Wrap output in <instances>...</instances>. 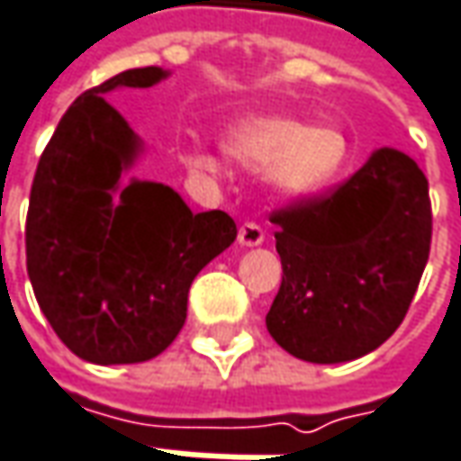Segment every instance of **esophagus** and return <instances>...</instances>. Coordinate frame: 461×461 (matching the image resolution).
Returning a JSON list of instances; mask_svg holds the SVG:
<instances>
[{
    "label": "esophagus",
    "instance_id": "34e87169",
    "mask_svg": "<svg viewBox=\"0 0 461 461\" xmlns=\"http://www.w3.org/2000/svg\"><path fill=\"white\" fill-rule=\"evenodd\" d=\"M239 243L240 246H258L264 243V228L254 221H246L239 228Z\"/></svg>",
    "mask_w": 461,
    "mask_h": 461
}]
</instances>
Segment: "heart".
I'll return each mask as SVG.
<instances>
[{"mask_svg": "<svg viewBox=\"0 0 461 461\" xmlns=\"http://www.w3.org/2000/svg\"><path fill=\"white\" fill-rule=\"evenodd\" d=\"M228 153L246 167H267V179L290 197L315 194L344 167L348 143L339 128L315 125L282 115L246 117L225 135ZM186 164L197 171H215L218 161L203 146L186 151Z\"/></svg>", "mask_w": 461, "mask_h": 461, "instance_id": "heart-1", "label": "heart"}]
</instances>
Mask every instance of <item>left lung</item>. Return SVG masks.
Wrapping results in <instances>:
<instances>
[{"mask_svg": "<svg viewBox=\"0 0 461 461\" xmlns=\"http://www.w3.org/2000/svg\"><path fill=\"white\" fill-rule=\"evenodd\" d=\"M282 285L267 312L276 344L303 362L359 359L402 323L431 251L429 179L380 149L328 192L269 215Z\"/></svg>", "mask_w": 461, "mask_h": 461, "instance_id": "obj_1", "label": "left lung"}]
</instances>
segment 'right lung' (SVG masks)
Masks as SVG:
<instances>
[{
  "label": "right lung",
  "mask_w": 461,
  "mask_h": 461,
  "mask_svg": "<svg viewBox=\"0 0 461 461\" xmlns=\"http://www.w3.org/2000/svg\"><path fill=\"white\" fill-rule=\"evenodd\" d=\"M164 77L158 66L128 68L86 89L48 140L30 189L32 293L56 336L92 364L158 357L185 326L192 279L239 233L228 212H192L171 186H120L140 140L104 95Z\"/></svg>",
  "instance_id": "1"
}]
</instances>
